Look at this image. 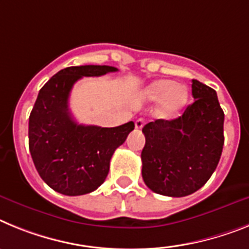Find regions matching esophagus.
<instances>
[{
	"label": "esophagus",
	"mask_w": 249,
	"mask_h": 249,
	"mask_svg": "<svg viewBox=\"0 0 249 249\" xmlns=\"http://www.w3.org/2000/svg\"><path fill=\"white\" fill-rule=\"evenodd\" d=\"M144 124H145V120L142 118H139L137 119V122H135V127H137V129H142V127L144 126Z\"/></svg>",
	"instance_id": "34e87169"
}]
</instances>
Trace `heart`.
<instances>
[{
	"label": "heart",
	"mask_w": 249,
	"mask_h": 249,
	"mask_svg": "<svg viewBox=\"0 0 249 249\" xmlns=\"http://www.w3.org/2000/svg\"><path fill=\"white\" fill-rule=\"evenodd\" d=\"M149 101L160 100V112L163 116H173L180 111L188 103L189 92L185 85L174 84L170 80H157L142 92Z\"/></svg>",
	"instance_id": "obj_1"
}]
</instances>
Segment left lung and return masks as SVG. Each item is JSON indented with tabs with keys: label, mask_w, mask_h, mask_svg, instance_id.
Masks as SVG:
<instances>
[{
	"label": "left lung",
	"mask_w": 249,
	"mask_h": 249,
	"mask_svg": "<svg viewBox=\"0 0 249 249\" xmlns=\"http://www.w3.org/2000/svg\"><path fill=\"white\" fill-rule=\"evenodd\" d=\"M193 104L173 120L158 119L142 127V176L154 193L185 196L208 181L223 150L224 112L217 92L192 81Z\"/></svg>",
	"instance_id": "left-lung-1"
}]
</instances>
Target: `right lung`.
Wrapping results in <instances>:
<instances>
[{"instance_id":"obj_1","label":"right lung","mask_w":249,"mask_h":249,"mask_svg":"<svg viewBox=\"0 0 249 249\" xmlns=\"http://www.w3.org/2000/svg\"><path fill=\"white\" fill-rule=\"evenodd\" d=\"M118 69L107 65L70 66L55 73L38 92L29 120V148L42 180L65 196L94 192L107 177L110 159L134 123L101 127L77 124L69 110L73 84Z\"/></svg>"}]
</instances>
